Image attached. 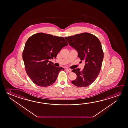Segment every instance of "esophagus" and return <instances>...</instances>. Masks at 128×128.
<instances>
[{"mask_svg":"<svg viewBox=\"0 0 128 128\" xmlns=\"http://www.w3.org/2000/svg\"><path fill=\"white\" fill-rule=\"evenodd\" d=\"M66 71H68V72H69V73H70L71 72V69H66Z\"/></svg>","mask_w":128,"mask_h":128,"instance_id":"34e87169","label":"esophagus"}]
</instances>
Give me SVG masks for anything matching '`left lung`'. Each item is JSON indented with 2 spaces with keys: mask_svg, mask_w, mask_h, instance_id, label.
<instances>
[{
  "mask_svg": "<svg viewBox=\"0 0 128 128\" xmlns=\"http://www.w3.org/2000/svg\"><path fill=\"white\" fill-rule=\"evenodd\" d=\"M65 38L70 46L78 51L81 61H85L82 70L79 68L72 70L77 75V78L72 83L76 86H88L95 80L102 67L104 54L100 41L95 36L88 33Z\"/></svg>",
  "mask_w": 128,
  "mask_h": 128,
  "instance_id": "obj_1",
  "label": "left lung"
}]
</instances>
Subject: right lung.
Wrapping results in <instances>:
<instances>
[{
	"mask_svg": "<svg viewBox=\"0 0 128 128\" xmlns=\"http://www.w3.org/2000/svg\"><path fill=\"white\" fill-rule=\"evenodd\" d=\"M68 45L62 37L38 33L34 34L26 42L22 58L28 76L35 84L47 87L56 80L62 67H56L49 59L56 58L63 47Z\"/></svg>",
	"mask_w": 128,
	"mask_h": 128,
	"instance_id": "right-lung-1",
	"label": "right lung"
}]
</instances>
